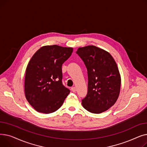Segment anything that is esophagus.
I'll use <instances>...</instances> for the list:
<instances>
[{"mask_svg":"<svg viewBox=\"0 0 147 147\" xmlns=\"http://www.w3.org/2000/svg\"><path fill=\"white\" fill-rule=\"evenodd\" d=\"M71 89V91H72L73 92H75L76 90V88L75 87H72Z\"/></svg>","mask_w":147,"mask_h":147,"instance_id":"1","label":"esophagus"}]
</instances>
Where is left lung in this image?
<instances>
[{
    "mask_svg": "<svg viewBox=\"0 0 147 147\" xmlns=\"http://www.w3.org/2000/svg\"><path fill=\"white\" fill-rule=\"evenodd\" d=\"M85 64L88 76V90L82 99L84 109L99 114L109 110L119 98L121 77L116 63L107 51L89 45L76 51Z\"/></svg>",
    "mask_w": 147,
    "mask_h": 147,
    "instance_id": "left-lung-1",
    "label": "left lung"
}]
</instances>
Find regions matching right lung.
Masks as SVG:
<instances>
[{
  "label": "right lung",
  "mask_w": 147,
  "mask_h": 147,
  "mask_svg": "<svg viewBox=\"0 0 147 147\" xmlns=\"http://www.w3.org/2000/svg\"><path fill=\"white\" fill-rule=\"evenodd\" d=\"M73 51V48L56 45L44 46L30 60L26 71L25 96L37 112L56 111L70 92L62 83V65Z\"/></svg>",
  "instance_id": "1"
}]
</instances>
